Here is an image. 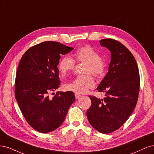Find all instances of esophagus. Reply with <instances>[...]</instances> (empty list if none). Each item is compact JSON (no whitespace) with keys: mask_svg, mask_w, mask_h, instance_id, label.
Returning <instances> with one entry per match:
<instances>
[{"mask_svg":"<svg viewBox=\"0 0 154 154\" xmlns=\"http://www.w3.org/2000/svg\"><path fill=\"white\" fill-rule=\"evenodd\" d=\"M74 95H75V97L76 100H78L81 97V95L80 94H78V93H75V94Z\"/></svg>","mask_w":154,"mask_h":154,"instance_id":"34e87169","label":"esophagus"}]
</instances>
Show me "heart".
<instances>
[{
  "instance_id": "b5f03b06",
  "label": "heart",
  "mask_w": 154,
  "mask_h": 154,
  "mask_svg": "<svg viewBox=\"0 0 154 154\" xmlns=\"http://www.w3.org/2000/svg\"><path fill=\"white\" fill-rule=\"evenodd\" d=\"M74 57L78 62L86 63L85 74H92L96 77H101L105 74L106 67V63L100 59V54L89 46L79 49ZM58 67L60 74L65 76L74 69L75 62L71 58L64 56L60 60ZM95 84V80L92 76L87 74L76 77L72 82L66 83L64 88L74 92L85 93L88 89L94 87Z\"/></svg>"
}]
</instances>
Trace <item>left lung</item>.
<instances>
[{"label": "left lung", "mask_w": 154, "mask_h": 154, "mask_svg": "<svg viewBox=\"0 0 154 154\" xmlns=\"http://www.w3.org/2000/svg\"><path fill=\"white\" fill-rule=\"evenodd\" d=\"M100 43L111 53L109 71L97 87L105 95L102 99L88 96L91 105L87 116L93 128L109 134L122 127L134 110L140 77L136 60L124 45L110 38L102 39Z\"/></svg>", "instance_id": "8db88e82"}]
</instances>
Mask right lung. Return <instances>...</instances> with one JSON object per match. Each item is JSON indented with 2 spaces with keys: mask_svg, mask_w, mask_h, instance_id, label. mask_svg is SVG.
<instances>
[{
  "mask_svg": "<svg viewBox=\"0 0 154 154\" xmlns=\"http://www.w3.org/2000/svg\"><path fill=\"white\" fill-rule=\"evenodd\" d=\"M73 49L58 42H44L27 50L18 64L16 100L27 122L40 132L58 128L75 101L72 91L57 92L53 97L49 96L60 84L57 67L60 56Z\"/></svg>",
  "mask_w": 154,
  "mask_h": 154,
  "instance_id": "add662e5",
  "label": "right lung"
}]
</instances>
